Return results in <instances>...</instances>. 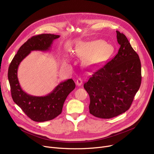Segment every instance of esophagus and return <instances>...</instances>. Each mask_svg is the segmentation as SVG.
<instances>
[{"label": "esophagus", "instance_id": "obj_1", "mask_svg": "<svg viewBox=\"0 0 154 154\" xmlns=\"http://www.w3.org/2000/svg\"><path fill=\"white\" fill-rule=\"evenodd\" d=\"M76 84L78 86H80L82 85V80L81 78H78L76 81Z\"/></svg>", "mask_w": 154, "mask_h": 154}]
</instances>
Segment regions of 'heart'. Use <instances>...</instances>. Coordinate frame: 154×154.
<instances>
[{"mask_svg":"<svg viewBox=\"0 0 154 154\" xmlns=\"http://www.w3.org/2000/svg\"><path fill=\"white\" fill-rule=\"evenodd\" d=\"M77 56L86 58L85 63L91 66L101 62L106 57L112 54V49L107 42L102 40L85 41L80 43L75 50ZM68 61V58H66Z\"/></svg>","mask_w":154,"mask_h":154,"instance_id":"1","label":"heart"}]
</instances>
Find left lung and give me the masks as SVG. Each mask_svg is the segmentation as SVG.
Listing matches in <instances>:
<instances>
[{
    "instance_id": "obj_1",
    "label": "left lung",
    "mask_w": 154,
    "mask_h": 154,
    "mask_svg": "<svg viewBox=\"0 0 154 154\" xmlns=\"http://www.w3.org/2000/svg\"><path fill=\"white\" fill-rule=\"evenodd\" d=\"M116 38L118 54L84 85L90 97L89 112L97 118L108 119L127 111L141 83L137 54L125 34L116 31Z\"/></svg>"
}]
</instances>
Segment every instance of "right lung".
<instances>
[{"mask_svg": "<svg viewBox=\"0 0 154 154\" xmlns=\"http://www.w3.org/2000/svg\"><path fill=\"white\" fill-rule=\"evenodd\" d=\"M58 38L59 35L52 34L32 36L20 47L8 68V79L11 97L14 102L34 122L51 120L60 115L68 94L75 88V83L72 79H69L60 82L46 96H32L22 89L18 79V68L31 52L49 51L53 41Z\"/></svg>", "mask_w": 154, "mask_h": 154, "instance_id": "obj_1", "label": "right lung"}]
</instances>
